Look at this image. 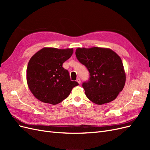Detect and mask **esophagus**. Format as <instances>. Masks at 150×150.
<instances>
[{"mask_svg":"<svg viewBox=\"0 0 150 150\" xmlns=\"http://www.w3.org/2000/svg\"><path fill=\"white\" fill-rule=\"evenodd\" d=\"M76 81L77 82H78L79 84H81V79H79V78H78L76 79Z\"/></svg>","mask_w":150,"mask_h":150,"instance_id":"34e87169","label":"esophagus"}]
</instances>
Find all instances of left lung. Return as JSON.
I'll list each match as a JSON object with an SVG mask.
<instances>
[{"mask_svg": "<svg viewBox=\"0 0 150 150\" xmlns=\"http://www.w3.org/2000/svg\"><path fill=\"white\" fill-rule=\"evenodd\" d=\"M76 56L89 72V81L83 84L87 98L99 105L115 100L126 82L121 57L110 49L96 47L77 48Z\"/></svg>", "mask_w": 150, "mask_h": 150, "instance_id": "1", "label": "left lung"}]
</instances>
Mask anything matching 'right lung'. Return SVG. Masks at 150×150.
<instances>
[{
    "label": "right lung",
    "instance_id": "right-lung-1",
    "mask_svg": "<svg viewBox=\"0 0 150 150\" xmlns=\"http://www.w3.org/2000/svg\"><path fill=\"white\" fill-rule=\"evenodd\" d=\"M72 53V48L44 47L30 59L27 67V83L39 101L57 104L79 85L76 81H71L69 72L62 67Z\"/></svg>",
    "mask_w": 150,
    "mask_h": 150
}]
</instances>
